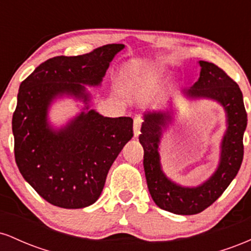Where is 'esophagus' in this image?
<instances>
[{
  "instance_id": "obj_1",
  "label": "esophagus",
  "mask_w": 251,
  "mask_h": 251,
  "mask_svg": "<svg viewBox=\"0 0 251 251\" xmlns=\"http://www.w3.org/2000/svg\"><path fill=\"white\" fill-rule=\"evenodd\" d=\"M142 118L140 117H135L134 122H133V133L134 137H138L140 134V127H142Z\"/></svg>"
}]
</instances>
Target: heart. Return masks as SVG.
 Listing matches in <instances>:
<instances>
[{"label": "heart", "mask_w": 251, "mask_h": 251, "mask_svg": "<svg viewBox=\"0 0 251 251\" xmlns=\"http://www.w3.org/2000/svg\"><path fill=\"white\" fill-rule=\"evenodd\" d=\"M122 83H123V86H124V87H125V88H131V87H132V83H131V81H129V79H128L127 76L124 77Z\"/></svg>", "instance_id": "heart-1"}]
</instances>
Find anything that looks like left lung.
Segmentation results:
<instances>
[{
    "label": "left lung",
    "mask_w": 251,
    "mask_h": 251,
    "mask_svg": "<svg viewBox=\"0 0 251 251\" xmlns=\"http://www.w3.org/2000/svg\"><path fill=\"white\" fill-rule=\"evenodd\" d=\"M198 81L185 92L191 98L216 100L226 113L227 128L221 145V159L215 174L195 188H185L164 175L158 152L160 135L171 117L162 112L144 116L139 142L144 149V170L152 200L160 209L177 215H196L205 210L226 191L237 175L243 160V134L248 117L238 85L212 62L200 61Z\"/></svg>",
    "instance_id": "8db88e82"
}]
</instances>
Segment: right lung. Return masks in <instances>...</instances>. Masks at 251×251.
<instances>
[{"label":"right lung","instance_id":"add662e5","mask_svg":"<svg viewBox=\"0 0 251 251\" xmlns=\"http://www.w3.org/2000/svg\"><path fill=\"white\" fill-rule=\"evenodd\" d=\"M124 48L112 43L77 56H55L42 62L21 82L13 114L14 153L21 175L43 200L65 209L97 201L108 170L133 137V119L81 112L65 127L53 129L47 112L56 97L81 99L83 85L99 86L109 62Z\"/></svg>","mask_w":251,"mask_h":251}]
</instances>
